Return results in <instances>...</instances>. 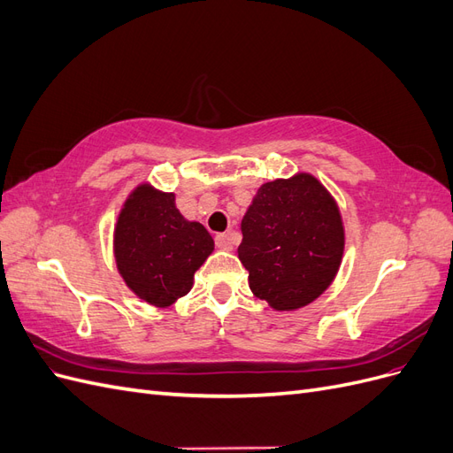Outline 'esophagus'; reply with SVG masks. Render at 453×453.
<instances>
[{"mask_svg":"<svg viewBox=\"0 0 453 453\" xmlns=\"http://www.w3.org/2000/svg\"><path fill=\"white\" fill-rule=\"evenodd\" d=\"M215 243H217L219 250H226V251L232 250V238L228 234H217Z\"/></svg>","mask_w":453,"mask_h":453,"instance_id":"1","label":"esophagus"}]
</instances>
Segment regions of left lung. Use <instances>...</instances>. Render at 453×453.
Listing matches in <instances>:
<instances>
[{
    "label": "left lung",
    "mask_w": 453,
    "mask_h": 453,
    "mask_svg": "<svg viewBox=\"0 0 453 453\" xmlns=\"http://www.w3.org/2000/svg\"><path fill=\"white\" fill-rule=\"evenodd\" d=\"M242 236L238 258L250 272V289L276 311L319 298L346 248L338 203L308 172L260 185L242 219Z\"/></svg>",
    "instance_id": "obj_1"
}]
</instances>
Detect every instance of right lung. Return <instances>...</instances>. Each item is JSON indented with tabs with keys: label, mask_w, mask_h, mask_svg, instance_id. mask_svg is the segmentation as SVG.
Here are the masks:
<instances>
[{
	"label": "right lung",
	"mask_w": 453,
	"mask_h": 453,
	"mask_svg": "<svg viewBox=\"0 0 453 453\" xmlns=\"http://www.w3.org/2000/svg\"><path fill=\"white\" fill-rule=\"evenodd\" d=\"M213 250L210 232L181 215L173 193L143 181L122 202L113 255L122 281L143 303L168 308L185 296Z\"/></svg>",
	"instance_id": "right-lung-1"
}]
</instances>
